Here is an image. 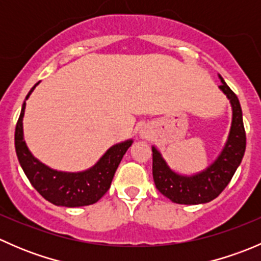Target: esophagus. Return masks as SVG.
<instances>
[{"instance_id":"obj_1","label":"esophagus","mask_w":261,"mask_h":261,"mask_svg":"<svg viewBox=\"0 0 261 261\" xmlns=\"http://www.w3.org/2000/svg\"><path fill=\"white\" fill-rule=\"evenodd\" d=\"M139 134H140L141 138H150V135H151V130H150L147 126H144V127L141 128L140 133H139Z\"/></svg>"}]
</instances>
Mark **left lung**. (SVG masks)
I'll return each mask as SVG.
<instances>
[{"mask_svg": "<svg viewBox=\"0 0 261 261\" xmlns=\"http://www.w3.org/2000/svg\"><path fill=\"white\" fill-rule=\"evenodd\" d=\"M218 78L222 83L218 88L231 103L232 121L227 141L217 159L202 172L184 175L174 172L162 156V152L155 146L151 147L152 178L155 186L163 196L174 203L201 204L215 199L230 183L243 160L246 149V134L240 102L220 74Z\"/></svg>", "mask_w": 261, "mask_h": 261, "instance_id": "1", "label": "left lung"}]
</instances>
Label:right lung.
Instances as JSON below:
<instances>
[{
	"label": "right lung",
	"mask_w": 261,
	"mask_h": 261,
	"mask_svg": "<svg viewBox=\"0 0 261 261\" xmlns=\"http://www.w3.org/2000/svg\"><path fill=\"white\" fill-rule=\"evenodd\" d=\"M38 84L39 82L26 96L16 123L15 149L18 163L31 186L50 203L63 207H82L96 203L111 187L116 169L128 147L133 145V139L110 147L93 167L83 172L72 173L51 169L31 154L23 139L22 118L26 99Z\"/></svg>",
	"instance_id": "obj_1"
}]
</instances>
